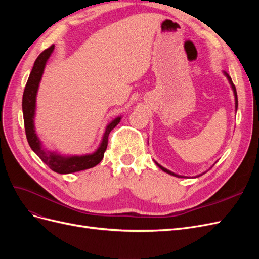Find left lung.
I'll return each instance as SVG.
<instances>
[{
    "mask_svg": "<svg viewBox=\"0 0 259 259\" xmlns=\"http://www.w3.org/2000/svg\"><path fill=\"white\" fill-rule=\"evenodd\" d=\"M225 73V75L227 76V79H228V81H229V83H230V85H231V88H232V91H233V94H234V100H236V111H237V109H238V95H237V90H236V86H234V84L232 83V80H231V77L229 76V74L227 73V72H224ZM155 162V161H154ZM155 164L156 165H158L162 170H164L165 171V173H167V174H170V175H173V176H175V177H178V178H182V177H184V176H182V175H177V174H175V173H173V171H170V170H168V169H166L165 167H163V166H161L159 163H156L155 162ZM203 174H205V173H202L201 175H198V177L199 176H202Z\"/></svg>",
    "mask_w": 259,
    "mask_h": 259,
    "instance_id": "1",
    "label": "left lung"
}]
</instances>
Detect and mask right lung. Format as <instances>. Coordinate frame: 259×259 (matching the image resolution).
<instances>
[{
  "label": "right lung",
  "instance_id": "add662e5",
  "mask_svg": "<svg viewBox=\"0 0 259 259\" xmlns=\"http://www.w3.org/2000/svg\"><path fill=\"white\" fill-rule=\"evenodd\" d=\"M54 48L55 46L52 45L49 49H46L38 55V57L34 61L33 68L31 70V73L29 75V79L26 84L25 91H23L22 96L23 122H25L26 136L29 146L38 155V158H40L52 170L56 171L58 174H71L75 173V171L92 168L94 166H96L98 163H100V161L104 158V154L108 146L109 134H110V132L120 123L121 116H117L116 119H114L111 123H109L107 125L103 139H101V143L95 152L85 155L65 156L60 155L56 152L45 150L34 130L35 101L38 85H40L42 79L45 65L46 62H48L49 58L51 57Z\"/></svg>",
  "mask_w": 259,
  "mask_h": 259
}]
</instances>
